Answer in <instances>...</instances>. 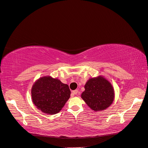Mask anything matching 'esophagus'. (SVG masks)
<instances>
[{
    "label": "esophagus",
    "mask_w": 148,
    "mask_h": 148,
    "mask_svg": "<svg viewBox=\"0 0 148 148\" xmlns=\"http://www.w3.org/2000/svg\"><path fill=\"white\" fill-rule=\"evenodd\" d=\"M77 92H78V90H73V91H72V94H73V95H75V94H77Z\"/></svg>",
    "instance_id": "esophagus-1"
}]
</instances>
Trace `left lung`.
Here are the masks:
<instances>
[{
    "label": "left lung",
    "instance_id": "left-lung-1",
    "mask_svg": "<svg viewBox=\"0 0 148 148\" xmlns=\"http://www.w3.org/2000/svg\"><path fill=\"white\" fill-rule=\"evenodd\" d=\"M81 98L94 111L108 108L114 99V90L111 83L102 75L90 78L84 86Z\"/></svg>",
    "mask_w": 148,
    "mask_h": 148
}]
</instances>
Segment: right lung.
Instances as JSON below:
<instances>
[{
  "mask_svg": "<svg viewBox=\"0 0 148 148\" xmlns=\"http://www.w3.org/2000/svg\"><path fill=\"white\" fill-rule=\"evenodd\" d=\"M69 86L58 78L43 76L34 83L31 89L33 103L38 109L48 114H56L69 99Z\"/></svg>",
  "mask_w": 148,
  "mask_h": 148,
  "instance_id": "obj_1",
  "label": "right lung"
}]
</instances>
